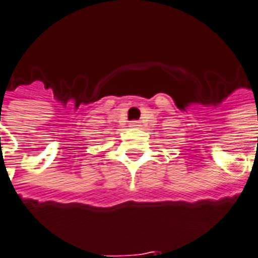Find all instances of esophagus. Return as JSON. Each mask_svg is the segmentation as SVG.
Listing matches in <instances>:
<instances>
[{
  "mask_svg": "<svg viewBox=\"0 0 258 258\" xmlns=\"http://www.w3.org/2000/svg\"><path fill=\"white\" fill-rule=\"evenodd\" d=\"M129 127H132V129H139L140 122H138V120H133V122H131V123H129Z\"/></svg>",
  "mask_w": 258,
  "mask_h": 258,
  "instance_id": "esophagus-1",
  "label": "esophagus"
}]
</instances>
